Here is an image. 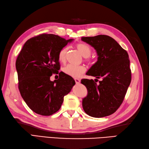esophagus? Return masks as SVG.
<instances>
[{"instance_id":"1","label":"esophagus","mask_w":149,"mask_h":149,"mask_svg":"<svg viewBox=\"0 0 149 149\" xmlns=\"http://www.w3.org/2000/svg\"><path fill=\"white\" fill-rule=\"evenodd\" d=\"M75 83H76V84H79L80 82H81L79 79H75Z\"/></svg>"}]
</instances>
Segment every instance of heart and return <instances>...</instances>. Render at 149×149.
<instances>
[{
  "label": "heart",
  "mask_w": 149,
  "mask_h": 149,
  "mask_svg": "<svg viewBox=\"0 0 149 149\" xmlns=\"http://www.w3.org/2000/svg\"><path fill=\"white\" fill-rule=\"evenodd\" d=\"M76 48L81 54V55L84 57V58H88V57H89L91 53V49L90 48V47L87 45V44H77L76 45ZM67 50L68 47H64V48H63L60 50L58 55V59L59 60V61L63 63L65 61ZM63 71H64L65 74L69 75V76H71L74 78H77L83 75V73H84V72L86 71V68H85L83 66H75L69 65L64 68Z\"/></svg>",
  "instance_id": "1"
}]
</instances>
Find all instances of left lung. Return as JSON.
<instances>
[{
    "label": "left lung",
    "instance_id": "left-lung-1",
    "mask_svg": "<svg viewBox=\"0 0 149 149\" xmlns=\"http://www.w3.org/2000/svg\"><path fill=\"white\" fill-rule=\"evenodd\" d=\"M81 40L92 47L98 56L97 62L86 75L95 77V81L102 79L98 85L92 79L81 80L88 91L86 97L82 100L83 109L87 115L95 118L109 116L121 105L131 83L128 54L108 36L83 37Z\"/></svg>",
    "mask_w": 149,
    "mask_h": 149
}]
</instances>
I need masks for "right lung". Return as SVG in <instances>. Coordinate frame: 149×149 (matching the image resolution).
<instances>
[{
	"label": "right lung",
	"instance_id": "obj_1",
	"mask_svg": "<svg viewBox=\"0 0 149 149\" xmlns=\"http://www.w3.org/2000/svg\"><path fill=\"white\" fill-rule=\"evenodd\" d=\"M74 39L65 40L55 34H41L25 43L16 61L18 88L22 97L34 112L52 115L60 109L64 97L71 91L75 81L63 72L58 74L59 52Z\"/></svg>",
	"mask_w": 149,
	"mask_h": 149
}]
</instances>
